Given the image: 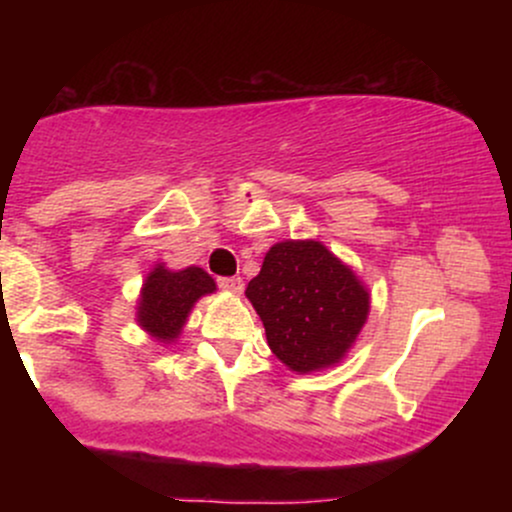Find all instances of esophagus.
Returning a JSON list of instances; mask_svg holds the SVG:
<instances>
[{
	"label": "esophagus",
	"instance_id": "1",
	"mask_svg": "<svg viewBox=\"0 0 512 512\" xmlns=\"http://www.w3.org/2000/svg\"><path fill=\"white\" fill-rule=\"evenodd\" d=\"M219 286L223 291H231V293H243V279L240 276H221Z\"/></svg>",
	"mask_w": 512,
	"mask_h": 512
}]
</instances>
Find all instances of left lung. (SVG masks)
<instances>
[{
	"mask_svg": "<svg viewBox=\"0 0 512 512\" xmlns=\"http://www.w3.org/2000/svg\"><path fill=\"white\" fill-rule=\"evenodd\" d=\"M245 296L272 354L296 373L337 366L370 313L363 281L320 240L272 245Z\"/></svg>",
	"mask_w": 512,
	"mask_h": 512,
	"instance_id": "1",
	"label": "left lung"
}]
</instances>
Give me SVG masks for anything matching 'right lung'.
Here are the masks:
<instances>
[{"mask_svg":"<svg viewBox=\"0 0 512 512\" xmlns=\"http://www.w3.org/2000/svg\"><path fill=\"white\" fill-rule=\"evenodd\" d=\"M214 291V279L202 267L173 272V269H166V264H156L142 286L137 322L158 342H175L195 303Z\"/></svg>","mask_w":512,"mask_h":512,"instance_id":"1","label":"right lung"}]
</instances>
